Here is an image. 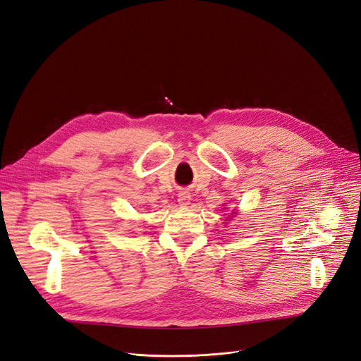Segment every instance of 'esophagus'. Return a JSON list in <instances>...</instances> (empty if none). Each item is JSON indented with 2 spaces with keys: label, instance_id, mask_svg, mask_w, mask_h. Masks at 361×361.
Instances as JSON below:
<instances>
[{
  "label": "esophagus",
  "instance_id": "34e87169",
  "mask_svg": "<svg viewBox=\"0 0 361 361\" xmlns=\"http://www.w3.org/2000/svg\"><path fill=\"white\" fill-rule=\"evenodd\" d=\"M190 201H192V196L188 192H181L178 195V204L181 207H188L190 204Z\"/></svg>",
  "mask_w": 361,
  "mask_h": 361
}]
</instances>
